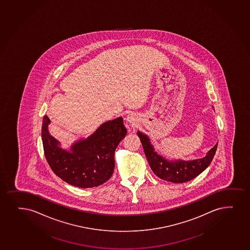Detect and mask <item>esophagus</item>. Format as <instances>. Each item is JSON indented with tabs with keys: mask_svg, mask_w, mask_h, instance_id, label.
Here are the masks:
<instances>
[{
	"mask_svg": "<svg viewBox=\"0 0 250 250\" xmlns=\"http://www.w3.org/2000/svg\"><path fill=\"white\" fill-rule=\"evenodd\" d=\"M127 121H129V123H134V122H135V117H134V115H128V116H127Z\"/></svg>",
	"mask_w": 250,
	"mask_h": 250,
	"instance_id": "esophagus-1",
	"label": "esophagus"
}]
</instances>
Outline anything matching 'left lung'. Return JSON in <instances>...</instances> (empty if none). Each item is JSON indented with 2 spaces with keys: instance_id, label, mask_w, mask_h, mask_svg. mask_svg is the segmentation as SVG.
<instances>
[{
  "instance_id": "left-lung-1",
  "label": "left lung",
  "mask_w": 250,
  "mask_h": 250,
  "mask_svg": "<svg viewBox=\"0 0 250 250\" xmlns=\"http://www.w3.org/2000/svg\"><path fill=\"white\" fill-rule=\"evenodd\" d=\"M148 163L153 172L161 179L182 183L195 178L208 167L217 150V143L207 153L205 157L193 161H168L155 151L150 139L141 131L137 132Z\"/></svg>"
}]
</instances>
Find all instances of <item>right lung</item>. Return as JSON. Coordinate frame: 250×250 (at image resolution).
<instances>
[{"label":"right lung","mask_w":250,"mask_h":250,"mask_svg":"<svg viewBox=\"0 0 250 250\" xmlns=\"http://www.w3.org/2000/svg\"><path fill=\"white\" fill-rule=\"evenodd\" d=\"M49 118L44 115L42 140L45 157L57 176L80 188L102 185L111 177L115 149L127 133L123 118L104 122L88 138L75 142L70 151L59 146V141L49 134Z\"/></svg>","instance_id":"obj_1"}]
</instances>
